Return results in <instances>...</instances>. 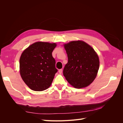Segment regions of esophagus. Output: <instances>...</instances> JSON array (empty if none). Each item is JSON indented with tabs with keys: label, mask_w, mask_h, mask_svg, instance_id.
<instances>
[{
	"label": "esophagus",
	"mask_w": 123,
	"mask_h": 123,
	"mask_svg": "<svg viewBox=\"0 0 123 123\" xmlns=\"http://www.w3.org/2000/svg\"><path fill=\"white\" fill-rule=\"evenodd\" d=\"M58 72H59V73H60V74H62V69H59V71H58Z\"/></svg>",
	"instance_id": "34e87169"
}]
</instances>
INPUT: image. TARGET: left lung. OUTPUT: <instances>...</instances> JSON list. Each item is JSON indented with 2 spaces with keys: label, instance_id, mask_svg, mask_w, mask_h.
I'll return each mask as SVG.
<instances>
[{
  "label": "left lung",
  "instance_id": "1",
  "mask_svg": "<svg viewBox=\"0 0 123 123\" xmlns=\"http://www.w3.org/2000/svg\"><path fill=\"white\" fill-rule=\"evenodd\" d=\"M68 62L63 74L69 83L80 89L88 86L95 80L99 67V58L94 50L81 40L64 44Z\"/></svg>",
  "mask_w": 123,
  "mask_h": 123
}]
</instances>
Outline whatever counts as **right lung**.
Instances as JSON below:
<instances>
[{
    "label": "right lung",
    "mask_w": 123,
    "mask_h": 123,
    "mask_svg": "<svg viewBox=\"0 0 123 123\" xmlns=\"http://www.w3.org/2000/svg\"><path fill=\"white\" fill-rule=\"evenodd\" d=\"M55 43L39 42L32 44L21 54L20 74L25 84L31 90H45L52 83L57 69L52 53Z\"/></svg>",
    "instance_id": "obj_1"
}]
</instances>
